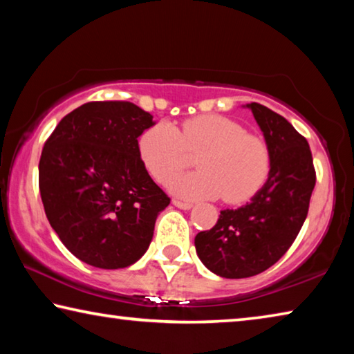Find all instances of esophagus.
<instances>
[{"label":"esophagus","instance_id":"34e87169","mask_svg":"<svg viewBox=\"0 0 354 354\" xmlns=\"http://www.w3.org/2000/svg\"><path fill=\"white\" fill-rule=\"evenodd\" d=\"M173 205H175L179 209H183V211H189V209H192V206H194L192 203L181 201V200H173Z\"/></svg>","mask_w":354,"mask_h":354}]
</instances>
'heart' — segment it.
<instances>
[{"label": "heart", "instance_id": "obj_1", "mask_svg": "<svg viewBox=\"0 0 354 354\" xmlns=\"http://www.w3.org/2000/svg\"><path fill=\"white\" fill-rule=\"evenodd\" d=\"M198 154V171L178 176L170 190L183 198H217L237 205L254 196L266 184L272 167L267 142L248 134L241 123L215 115L185 120L181 129L170 122H158L139 137L143 167L156 181L165 184Z\"/></svg>", "mask_w": 354, "mask_h": 354}]
</instances>
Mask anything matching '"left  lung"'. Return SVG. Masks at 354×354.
I'll use <instances>...</instances> for the list:
<instances>
[{
    "instance_id": "1",
    "label": "left lung",
    "mask_w": 354,
    "mask_h": 354,
    "mask_svg": "<svg viewBox=\"0 0 354 354\" xmlns=\"http://www.w3.org/2000/svg\"><path fill=\"white\" fill-rule=\"evenodd\" d=\"M272 154L267 183L247 205L220 211L214 227L195 237L196 254L218 277L259 274L290 248L306 220L315 185L308 140L279 113L247 104Z\"/></svg>"
}]
</instances>
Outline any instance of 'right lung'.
I'll return each mask as SVG.
<instances>
[{"label": "right lung", "instance_id": "obj_1", "mask_svg": "<svg viewBox=\"0 0 354 354\" xmlns=\"http://www.w3.org/2000/svg\"><path fill=\"white\" fill-rule=\"evenodd\" d=\"M151 124V113L128 101H93L65 115L45 142L39 189L46 218L88 266H133L170 205L139 156L137 139Z\"/></svg>", "mask_w": 354, "mask_h": 354}]
</instances>
